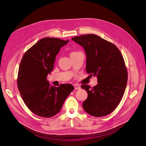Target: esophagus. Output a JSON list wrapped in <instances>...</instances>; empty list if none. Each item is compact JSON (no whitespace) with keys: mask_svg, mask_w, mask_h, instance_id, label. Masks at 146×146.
<instances>
[{"mask_svg":"<svg viewBox=\"0 0 146 146\" xmlns=\"http://www.w3.org/2000/svg\"><path fill=\"white\" fill-rule=\"evenodd\" d=\"M74 89L75 90H80V86H78V85H74Z\"/></svg>","mask_w":146,"mask_h":146,"instance_id":"34e87169","label":"esophagus"}]
</instances>
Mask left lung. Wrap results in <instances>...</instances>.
I'll return each instance as SVG.
<instances>
[{"instance_id":"left-lung-1","label":"left lung","mask_w":146,"mask_h":146,"mask_svg":"<svg viewBox=\"0 0 146 146\" xmlns=\"http://www.w3.org/2000/svg\"><path fill=\"white\" fill-rule=\"evenodd\" d=\"M72 39L85 50L86 72L98 78V85L93 88L81 86L88 92L83 108L91 116H107L117 107L126 88L127 72L123 56L115 45L96 35Z\"/></svg>"}]
</instances>
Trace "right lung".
<instances>
[{
  "instance_id": "add662e5",
  "label": "right lung",
  "mask_w": 146,
  "mask_h": 146,
  "mask_svg": "<svg viewBox=\"0 0 146 146\" xmlns=\"http://www.w3.org/2000/svg\"><path fill=\"white\" fill-rule=\"evenodd\" d=\"M54 38H44L26 52L19 65L17 88L25 104L36 115L50 117L58 113L74 88L70 84L51 86L47 80L54 69L56 55L67 44Z\"/></svg>"
}]
</instances>
